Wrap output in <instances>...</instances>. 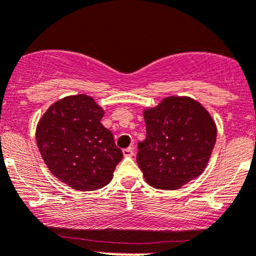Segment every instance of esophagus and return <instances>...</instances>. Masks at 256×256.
<instances>
[{
  "label": "esophagus",
  "instance_id": "esophagus-1",
  "mask_svg": "<svg viewBox=\"0 0 256 256\" xmlns=\"http://www.w3.org/2000/svg\"><path fill=\"white\" fill-rule=\"evenodd\" d=\"M124 155L125 156H132L134 155V148H126L122 150Z\"/></svg>",
  "mask_w": 256,
  "mask_h": 256
}]
</instances>
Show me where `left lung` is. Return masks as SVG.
<instances>
[{"label": "left lung", "instance_id": "1", "mask_svg": "<svg viewBox=\"0 0 256 256\" xmlns=\"http://www.w3.org/2000/svg\"><path fill=\"white\" fill-rule=\"evenodd\" d=\"M144 118L146 138L138 142L136 161L148 185L175 190L204 171L216 126L198 101L170 96L145 110Z\"/></svg>", "mask_w": 256, "mask_h": 256}]
</instances>
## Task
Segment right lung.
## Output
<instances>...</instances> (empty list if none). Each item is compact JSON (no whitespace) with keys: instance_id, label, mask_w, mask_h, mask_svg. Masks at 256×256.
Returning <instances> with one entry per match:
<instances>
[{"instance_id":"right-lung-1","label":"right lung","mask_w":256,"mask_h":256,"mask_svg":"<svg viewBox=\"0 0 256 256\" xmlns=\"http://www.w3.org/2000/svg\"><path fill=\"white\" fill-rule=\"evenodd\" d=\"M104 110L86 95L68 96L50 106L36 128L42 158L58 180L80 191L104 188L124 154L100 122Z\"/></svg>"}]
</instances>
